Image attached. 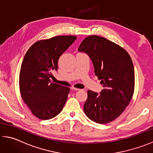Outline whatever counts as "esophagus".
<instances>
[{
    "instance_id": "obj_1",
    "label": "esophagus",
    "mask_w": 153,
    "mask_h": 153,
    "mask_svg": "<svg viewBox=\"0 0 153 153\" xmlns=\"http://www.w3.org/2000/svg\"><path fill=\"white\" fill-rule=\"evenodd\" d=\"M71 89L74 90V91H79V90H80V89H78V88H75V87H71Z\"/></svg>"
}]
</instances>
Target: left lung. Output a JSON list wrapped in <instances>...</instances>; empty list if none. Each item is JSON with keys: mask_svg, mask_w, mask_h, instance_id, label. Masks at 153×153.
Masks as SVG:
<instances>
[{"mask_svg": "<svg viewBox=\"0 0 153 153\" xmlns=\"http://www.w3.org/2000/svg\"><path fill=\"white\" fill-rule=\"evenodd\" d=\"M78 51L88 55L95 76L103 85L99 93L88 90L84 112L96 123L112 122L123 112L134 94L135 73L131 58L119 45L97 35L86 37Z\"/></svg>", "mask_w": 153, "mask_h": 153, "instance_id": "8db88e82", "label": "left lung"}]
</instances>
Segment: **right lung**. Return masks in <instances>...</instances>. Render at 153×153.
<instances>
[{
	"mask_svg": "<svg viewBox=\"0 0 153 153\" xmlns=\"http://www.w3.org/2000/svg\"><path fill=\"white\" fill-rule=\"evenodd\" d=\"M76 36H56L41 40L29 48L19 73L22 98L32 114L49 120L63 109L70 88L52 83V73L58 70V59L76 39Z\"/></svg>",
	"mask_w": 153,
	"mask_h": 153,
	"instance_id": "add662e5",
	"label": "right lung"
}]
</instances>
